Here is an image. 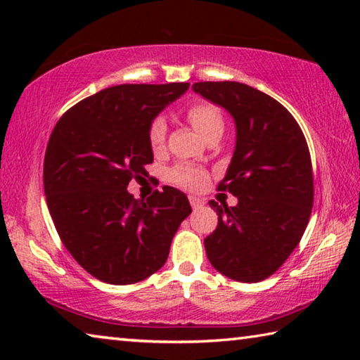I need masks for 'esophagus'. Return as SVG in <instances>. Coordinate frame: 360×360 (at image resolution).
<instances>
[{"instance_id":"esophagus-1","label":"esophagus","mask_w":360,"mask_h":360,"mask_svg":"<svg viewBox=\"0 0 360 360\" xmlns=\"http://www.w3.org/2000/svg\"><path fill=\"white\" fill-rule=\"evenodd\" d=\"M188 200H191V205H192L193 210H200L205 205L203 200L198 198V197H188Z\"/></svg>"}]
</instances>
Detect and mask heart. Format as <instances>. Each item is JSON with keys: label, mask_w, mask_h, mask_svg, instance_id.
<instances>
[{"label": "heart", "mask_w": 360, "mask_h": 360, "mask_svg": "<svg viewBox=\"0 0 360 360\" xmlns=\"http://www.w3.org/2000/svg\"><path fill=\"white\" fill-rule=\"evenodd\" d=\"M187 117L193 125V129L197 130L205 139L216 135L222 136L225 124H224V115L217 106L210 105V103H198V105H193L191 109H188ZM165 138H167V122L162 117H157L149 127V143L152 146V149L154 150L160 149L163 143H165ZM168 179L179 187L198 188L200 186L205 184L206 173L197 167L187 165V163H179V165H176L174 168L169 169Z\"/></svg>", "instance_id": "obj_1"}]
</instances>
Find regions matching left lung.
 <instances>
[{
    "label": "left lung",
    "mask_w": 360,
    "mask_h": 360,
    "mask_svg": "<svg viewBox=\"0 0 360 360\" xmlns=\"http://www.w3.org/2000/svg\"><path fill=\"white\" fill-rule=\"evenodd\" d=\"M193 92L235 122L231 162L219 188L236 206H210L217 229L205 238L211 265L240 283L273 275L300 243L313 208V169L300 127L281 103L241 82H195Z\"/></svg>",
    "instance_id": "1"
}]
</instances>
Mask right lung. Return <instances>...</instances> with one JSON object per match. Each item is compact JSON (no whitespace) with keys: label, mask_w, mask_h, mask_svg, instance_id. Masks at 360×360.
Here are the masks:
<instances>
[{"label":"right lung","mask_w":360,"mask_h":360,"mask_svg":"<svg viewBox=\"0 0 360 360\" xmlns=\"http://www.w3.org/2000/svg\"><path fill=\"white\" fill-rule=\"evenodd\" d=\"M188 82L122 84L79 101L57 122L44 157V193L60 238L103 283L125 285L165 265L191 214L187 195L163 187L146 200L127 191L154 162L149 127Z\"/></svg>","instance_id":"obj_1"}]
</instances>
